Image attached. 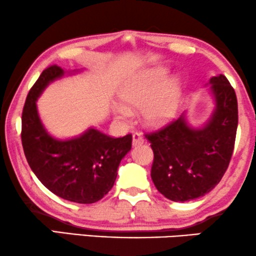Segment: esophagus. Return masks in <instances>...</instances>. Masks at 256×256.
<instances>
[{
  "mask_svg": "<svg viewBox=\"0 0 256 256\" xmlns=\"http://www.w3.org/2000/svg\"><path fill=\"white\" fill-rule=\"evenodd\" d=\"M144 144V138L140 133H133V139H132V145L133 146H140Z\"/></svg>",
  "mask_w": 256,
  "mask_h": 256,
  "instance_id": "obj_1",
  "label": "esophagus"
}]
</instances>
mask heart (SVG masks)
<instances>
[{"mask_svg":"<svg viewBox=\"0 0 256 256\" xmlns=\"http://www.w3.org/2000/svg\"><path fill=\"white\" fill-rule=\"evenodd\" d=\"M167 74L166 68L159 67L130 80L120 92L123 106L114 109L118 120L128 123L132 118V110L142 106V117L146 125L158 128L169 123L178 112L182 84L178 78H172L164 84Z\"/></svg>","mask_w":256,"mask_h":256,"instance_id":"b5f03b06","label":"heart"}]
</instances>
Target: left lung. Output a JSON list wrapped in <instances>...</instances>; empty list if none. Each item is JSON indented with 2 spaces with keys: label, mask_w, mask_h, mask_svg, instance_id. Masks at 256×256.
I'll return each instance as SVG.
<instances>
[{
  "label": "left lung",
  "mask_w": 256,
  "mask_h": 256,
  "mask_svg": "<svg viewBox=\"0 0 256 256\" xmlns=\"http://www.w3.org/2000/svg\"><path fill=\"white\" fill-rule=\"evenodd\" d=\"M214 109L206 123L194 128L186 111L160 131L146 134L154 153V186L166 198L188 202L210 192L231 160L238 128L234 89L222 74L208 81Z\"/></svg>",
  "instance_id": "obj_1"
}]
</instances>
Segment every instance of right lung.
Segmentation results:
<instances>
[{"mask_svg":"<svg viewBox=\"0 0 256 256\" xmlns=\"http://www.w3.org/2000/svg\"><path fill=\"white\" fill-rule=\"evenodd\" d=\"M64 74L56 64L50 66L30 89L22 114V145L32 172L50 192L75 203L92 204L114 186L118 166L131 150L132 136L111 138L94 128L70 139L50 134L39 117L37 100Z\"/></svg>","mask_w":256,"mask_h":256,"instance_id":"obj_1","label":"right lung"}]
</instances>
